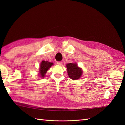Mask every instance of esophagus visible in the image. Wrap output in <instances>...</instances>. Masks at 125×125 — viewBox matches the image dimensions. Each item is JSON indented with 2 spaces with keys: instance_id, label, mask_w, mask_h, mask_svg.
<instances>
[{
  "instance_id": "34e87169",
  "label": "esophagus",
  "mask_w": 125,
  "mask_h": 125,
  "mask_svg": "<svg viewBox=\"0 0 125 125\" xmlns=\"http://www.w3.org/2000/svg\"><path fill=\"white\" fill-rule=\"evenodd\" d=\"M57 64L59 65H62V62H57Z\"/></svg>"
}]
</instances>
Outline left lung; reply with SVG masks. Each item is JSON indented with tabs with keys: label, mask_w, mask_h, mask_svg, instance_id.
<instances>
[{
	"label": "left lung",
	"mask_w": 125,
	"mask_h": 125,
	"mask_svg": "<svg viewBox=\"0 0 125 125\" xmlns=\"http://www.w3.org/2000/svg\"><path fill=\"white\" fill-rule=\"evenodd\" d=\"M69 77L73 79L76 80L81 77L83 71L81 68L78 67L76 63H69L66 65Z\"/></svg>",
	"instance_id": "left-lung-1"
}]
</instances>
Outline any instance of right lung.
Wrapping results in <instances>:
<instances>
[{
  "label": "right lung",
  "instance_id": "1",
  "mask_svg": "<svg viewBox=\"0 0 125 125\" xmlns=\"http://www.w3.org/2000/svg\"><path fill=\"white\" fill-rule=\"evenodd\" d=\"M53 64L52 63L48 62V61H42L40 64V74L41 77H44L45 74L46 73L47 70L49 69Z\"/></svg>",
  "mask_w": 125,
  "mask_h": 125
}]
</instances>
